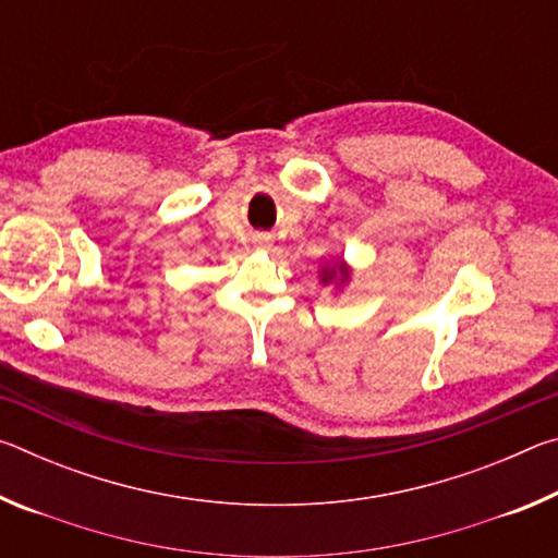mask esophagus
Wrapping results in <instances>:
<instances>
[{"label":"esophagus","mask_w":558,"mask_h":558,"mask_svg":"<svg viewBox=\"0 0 558 558\" xmlns=\"http://www.w3.org/2000/svg\"><path fill=\"white\" fill-rule=\"evenodd\" d=\"M256 245H258L260 251H268V248H270V235H266V233L256 235Z\"/></svg>","instance_id":"esophagus-1"}]
</instances>
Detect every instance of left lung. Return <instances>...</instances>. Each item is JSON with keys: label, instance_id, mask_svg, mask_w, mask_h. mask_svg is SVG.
Returning <instances> with one entry per match:
<instances>
[{"label": "left lung", "instance_id": "obj_1", "mask_svg": "<svg viewBox=\"0 0 558 558\" xmlns=\"http://www.w3.org/2000/svg\"><path fill=\"white\" fill-rule=\"evenodd\" d=\"M319 276H323V282H339V286H344V282L349 280V268L342 260H339V263H335V266L323 268Z\"/></svg>", "mask_w": 558, "mask_h": 558}]
</instances>
